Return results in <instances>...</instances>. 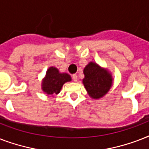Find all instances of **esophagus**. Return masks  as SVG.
<instances>
[{"label": "esophagus", "instance_id": "esophagus-1", "mask_svg": "<svg viewBox=\"0 0 149 149\" xmlns=\"http://www.w3.org/2000/svg\"><path fill=\"white\" fill-rule=\"evenodd\" d=\"M72 80L74 82H77V79H78V77H77V74H73L72 76Z\"/></svg>", "mask_w": 149, "mask_h": 149}]
</instances>
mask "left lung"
<instances>
[{
  "instance_id": "obj_1",
  "label": "left lung",
  "mask_w": 149,
  "mask_h": 149,
  "mask_svg": "<svg viewBox=\"0 0 149 149\" xmlns=\"http://www.w3.org/2000/svg\"><path fill=\"white\" fill-rule=\"evenodd\" d=\"M84 73L85 77L83 83L92 98L102 97L111 87L112 77L97 64L90 63L84 68Z\"/></svg>"
}]
</instances>
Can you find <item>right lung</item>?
Segmentation results:
<instances>
[{"instance_id": "obj_1", "label": "right lung", "mask_w": 149, "mask_h": 149, "mask_svg": "<svg viewBox=\"0 0 149 149\" xmlns=\"http://www.w3.org/2000/svg\"><path fill=\"white\" fill-rule=\"evenodd\" d=\"M71 80L67 73H60L55 67H50L47 70L46 76L42 82V90L47 94L58 93L65 83Z\"/></svg>"}]
</instances>
